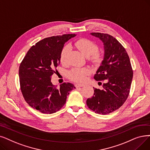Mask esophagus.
I'll return each mask as SVG.
<instances>
[{
    "label": "esophagus",
    "instance_id": "34e87169",
    "mask_svg": "<svg viewBox=\"0 0 150 150\" xmlns=\"http://www.w3.org/2000/svg\"><path fill=\"white\" fill-rule=\"evenodd\" d=\"M84 86V84H75V86L77 88H80V87H83Z\"/></svg>",
    "mask_w": 150,
    "mask_h": 150
}]
</instances>
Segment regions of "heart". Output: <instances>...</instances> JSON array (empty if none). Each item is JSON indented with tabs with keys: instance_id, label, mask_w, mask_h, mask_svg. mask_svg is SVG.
Masks as SVG:
<instances>
[{
	"instance_id": "1",
	"label": "heart",
	"mask_w": 150,
	"mask_h": 150,
	"mask_svg": "<svg viewBox=\"0 0 150 150\" xmlns=\"http://www.w3.org/2000/svg\"><path fill=\"white\" fill-rule=\"evenodd\" d=\"M75 47L81 53L86 57H89V59L94 63H100L102 60V54L97 51V45L87 38H81L75 43ZM70 50L69 45H64L60 53V61L62 64L67 62V56ZM89 74V70L86 68L74 67L68 72L69 79L75 82H83L86 80V76Z\"/></svg>"
}]
</instances>
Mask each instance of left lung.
<instances>
[{
  "instance_id": "1",
  "label": "left lung",
  "mask_w": 150,
  "mask_h": 150,
  "mask_svg": "<svg viewBox=\"0 0 150 150\" xmlns=\"http://www.w3.org/2000/svg\"><path fill=\"white\" fill-rule=\"evenodd\" d=\"M104 45V58L94 79L104 81L103 89L94 88V96L86 104L95 113L107 115L120 108L127 99L133 77V70L125 48L113 36L92 32Z\"/></svg>"
}]
</instances>
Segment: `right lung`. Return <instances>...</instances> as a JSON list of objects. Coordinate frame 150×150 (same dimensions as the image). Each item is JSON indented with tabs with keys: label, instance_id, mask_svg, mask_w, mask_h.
<instances>
[{
	"label": "right lung",
	"instance_id": "right-lung-1",
	"mask_svg": "<svg viewBox=\"0 0 150 150\" xmlns=\"http://www.w3.org/2000/svg\"><path fill=\"white\" fill-rule=\"evenodd\" d=\"M75 34H64L45 38L33 45L20 64V88L25 102L45 114L54 113L64 106L67 96L75 88L64 83L59 88L51 81L60 63V53L66 42Z\"/></svg>",
	"mask_w": 150,
	"mask_h": 150
}]
</instances>
